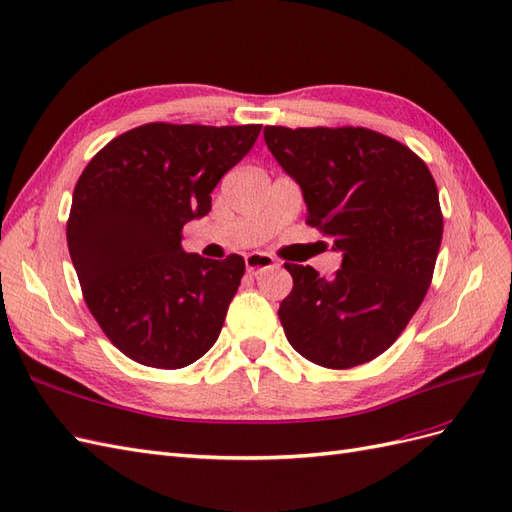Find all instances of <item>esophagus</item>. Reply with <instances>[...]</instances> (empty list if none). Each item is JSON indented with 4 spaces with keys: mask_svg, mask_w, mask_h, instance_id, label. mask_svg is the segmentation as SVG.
Instances as JSON below:
<instances>
[{
    "mask_svg": "<svg viewBox=\"0 0 512 512\" xmlns=\"http://www.w3.org/2000/svg\"><path fill=\"white\" fill-rule=\"evenodd\" d=\"M271 267H275V258H273V256H269V254L252 252V254H247V256H245V269H247V273L256 275L258 271H262V269H271Z\"/></svg>",
    "mask_w": 512,
    "mask_h": 512,
    "instance_id": "esophagus-1",
    "label": "esophagus"
}]
</instances>
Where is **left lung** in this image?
Segmentation results:
<instances>
[{"mask_svg": "<svg viewBox=\"0 0 512 512\" xmlns=\"http://www.w3.org/2000/svg\"><path fill=\"white\" fill-rule=\"evenodd\" d=\"M273 158L301 185L307 224L333 239L342 269L290 265L280 305L290 346L307 361L350 369L374 361L423 303L442 243V209L427 164L367 128L267 126Z\"/></svg>", "mask_w": 512, "mask_h": 512, "instance_id": "left-lung-1", "label": "left lung"}]
</instances>
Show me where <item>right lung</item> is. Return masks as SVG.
I'll return each mask as SVG.
<instances>
[{
  "label": "right lung",
  "mask_w": 512,
  "mask_h": 512,
  "mask_svg": "<svg viewBox=\"0 0 512 512\" xmlns=\"http://www.w3.org/2000/svg\"><path fill=\"white\" fill-rule=\"evenodd\" d=\"M260 128L145 123L104 145L76 181L72 265L91 316L128 359L179 369L218 339L245 262L185 254L181 228L211 211L213 188Z\"/></svg>",
  "instance_id": "obj_1"
}]
</instances>
